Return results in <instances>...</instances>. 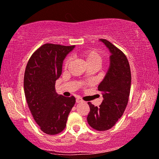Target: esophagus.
<instances>
[{"mask_svg":"<svg viewBox=\"0 0 159 159\" xmlns=\"http://www.w3.org/2000/svg\"><path fill=\"white\" fill-rule=\"evenodd\" d=\"M76 102H77V103H81V102H82V99L81 98H76Z\"/></svg>","mask_w":159,"mask_h":159,"instance_id":"34e87169","label":"esophagus"}]
</instances>
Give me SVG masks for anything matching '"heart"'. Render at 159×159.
Returning <instances> with one entry per match:
<instances>
[{"mask_svg":"<svg viewBox=\"0 0 159 159\" xmlns=\"http://www.w3.org/2000/svg\"><path fill=\"white\" fill-rule=\"evenodd\" d=\"M81 55L85 61L88 66H99L101 64L102 57L98 52L94 49H87L82 51ZM70 62V58L67 57L64 62V66L66 68Z\"/></svg>","mask_w":159,"mask_h":159,"instance_id":"obj_1","label":"heart"}]
</instances>
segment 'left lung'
<instances>
[{"mask_svg": "<svg viewBox=\"0 0 159 159\" xmlns=\"http://www.w3.org/2000/svg\"><path fill=\"white\" fill-rule=\"evenodd\" d=\"M111 53L110 67L98 85L103 100L98 107L88 102L90 111L87 120L91 127L106 131L116 125L127 107L131 87V71L125 54L106 39L100 40Z\"/></svg>", "mask_w": 159, "mask_h": 159, "instance_id": "left-lung-1", "label": "left lung"}]
</instances>
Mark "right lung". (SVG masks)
Here are the masks:
<instances>
[{"label":"right lung","mask_w":159,"mask_h":159,"mask_svg":"<svg viewBox=\"0 0 159 159\" xmlns=\"http://www.w3.org/2000/svg\"><path fill=\"white\" fill-rule=\"evenodd\" d=\"M75 48L45 43L32 53L24 77L27 103L34 121L45 134H57L66 126L68 116L75 103L74 96L56 93V80L61 75L63 61Z\"/></svg>","instance_id":"add662e5"}]
</instances>
